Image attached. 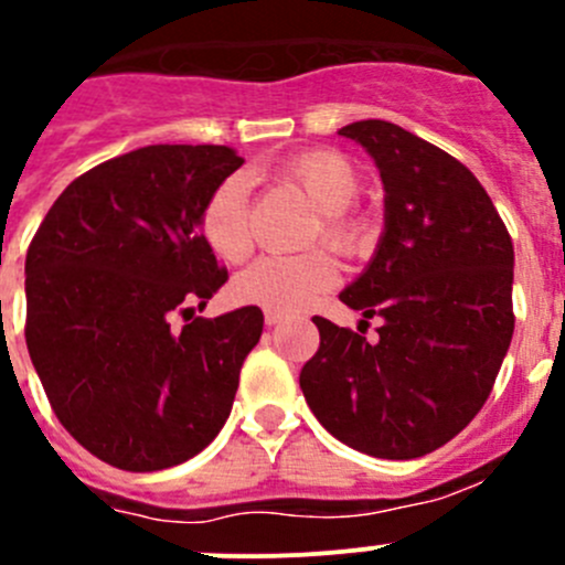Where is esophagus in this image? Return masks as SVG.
<instances>
[{"label":"esophagus","mask_w":565,"mask_h":565,"mask_svg":"<svg viewBox=\"0 0 565 565\" xmlns=\"http://www.w3.org/2000/svg\"><path fill=\"white\" fill-rule=\"evenodd\" d=\"M284 320H287V315H281V311L265 309V322H267V326H281Z\"/></svg>","instance_id":"obj_1"}]
</instances>
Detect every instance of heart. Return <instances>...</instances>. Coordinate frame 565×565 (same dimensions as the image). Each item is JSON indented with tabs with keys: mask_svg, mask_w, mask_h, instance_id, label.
<instances>
[{
	"mask_svg": "<svg viewBox=\"0 0 565 565\" xmlns=\"http://www.w3.org/2000/svg\"><path fill=\"white\" fill-rule=\"evenodd\" d=\"M284 179L298 184L306 199L322 212L320 232L333 248L353 254L364 243V223L348 210L361 190L359 171L333 151H303L281 166ZM250 182L245 173L223 179L201 210V234L217 259L237 265L250 254L248 223ZM337 262L328 250L298 256H262L234 278V295L243 303L273 311H298L333 287Z\"/></svg>",
	"mask_w": 565,
	"mask_h": 565,
	"instance_id": "1",
	"label": "heart"
}]
</instances>
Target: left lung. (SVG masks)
<instances>
[{
  "instance_id": "1",
  "label": "left lung",
  "mask_w": 565,
  "mask_h": 565,
  "mask_svg": "<svg viewBox=\"0 0 565 565\" xmlns=\"http://www.w3.org/2000/svg\"><path fill=\"white\" fill-rule=\"evenodd\" d=\"M381 171L383 234L350 309L377 342L315 317L300 370L311 414L342 445L388 461L428 456L483 408L513 337V243L467 166L388 120L339 129ZM364 322V320H361Z\"/></svg>"
}]
</instances>
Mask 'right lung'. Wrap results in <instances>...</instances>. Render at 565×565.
I'll return each mask as SVG.
<instances>
[{"label":"right lung","instance_id":"1","mask_svg":"<svg viewBox=\"0 0 565 565\" xmlns=\"http://www.w3.org/2000/svg\"><path fill=\"white\" fill-rule=\"evenodd\" d=\"M239 166L226 146L115 157L63 190L26 250L32 366L63 428L126 472L199 456L226 425L262 337L256 306L189 320L228 278L201 210Z\"/></svg>","mask_w":565,"mask_h":565}]
</instances>
